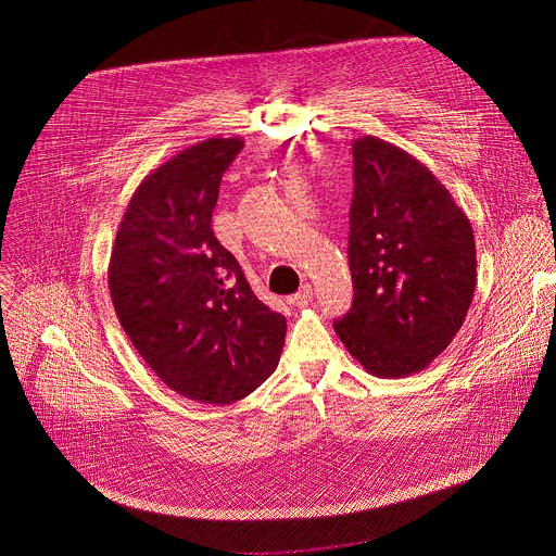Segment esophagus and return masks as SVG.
<instances>
[{
    "mask_svg": "<svg viewBox=\"0 0 556 556\" xmlns=\"http://www.w3.org/2000/svg\"><path fill=\"white\" fill-rule=\"evenodd\" d=\"M313 295H315V293H313V287H311V285H304V287L291 298V302L302 308V306H308V304L313 302Z\"/></svg>",
    "mask_w": 556,
    "mask_h": 556,
    "instance_id": "esophagus-1",
    "label": "esophagus"
}]
</instances>
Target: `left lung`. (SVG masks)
<instances>
[{"mask_svg":"<svg viewBox=\"0 0 556 556\" xmlns=\"http://www.w3.org/2000/svg\"><path fill=\"white\" fill-rule=\"evenodd\" d=\"M354 300L334 332L374 376L404 378L456 337L476 289L467 215L434 174L378 137L352 146Z\"/></svg>","mask_w":556,"mask_h":556,"instance_id":"1","label":"left lung"}]
</instances>
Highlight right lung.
I'll return each instance as SVG.
<instances>
[{
	"instance_id": "right-lung-1",
	"label": "right lung",
	"mask_w": 556,
	"mask_h": 556,
	"mask_svg": "<svg viewBox=\"0 0 556 556\" xmlns=\"http://www.w3.org/2000/svg\"><path fill=\"white\" fill-rule=\"evenodd\" d=\"M243 141L206 139L156 167L119 224L109 289L128 339L176 393L230 404L276 369L285 315L250 289L211 228L224 172Z\"/></svg>"
}]
</instances>
